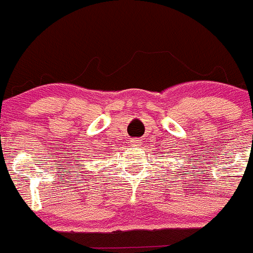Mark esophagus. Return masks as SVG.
Masks as SVG:
<instances>
[{
    "label": "esophagus",
    "instance_id": "34e87169",
    "mask_svg": "<svg viewBox=\"0 0 253 253\" xmlns=\"http://www.w3.org/2000/svg\"><path fill=\"white\" fill-rule=\"evenodd\" d=\"M131 145L133 146V147H137V146L141 145V140H138V138H132Z\"/></svg>",
    "mask_w": 253,
    "mask_h": 253
}]
</instances>
